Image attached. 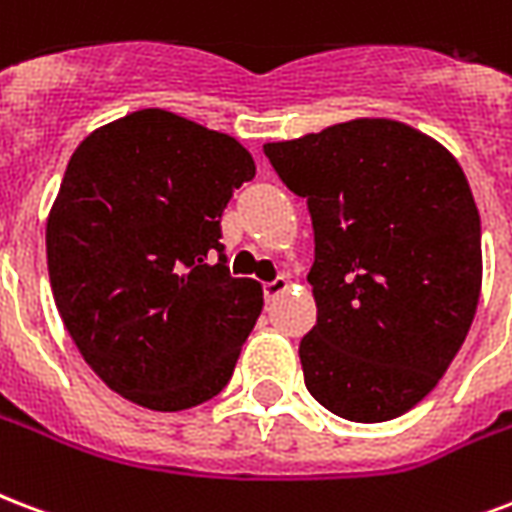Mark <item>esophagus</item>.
Wrapping results in <instances>:
<instances>
[{
	"label": "esophagus",
	"instance_id": "1",
	"mask_svg": "<svg viewBox=\"0 0 512 512\" xmlns=\"http://www.w3.org/2000/svg\"><path fill=\"white\" fill-rule=\"evenodd\" d=\"M287 287H290V284H287V279H284V276H279V279H273V282L263 284L265 303H273V300L279 298V295H282V292L287 290Z\"/></svg>",
	"mask_w": 512,
	"mask_h": 512
}]
</instances>
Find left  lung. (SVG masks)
I'll return each mask as SVG.
<instances>
[{
	"mask_svg": "<svg viewBox=\"0 0 512 512\" xmlns=\"http://www.w3.org/2000/svg\"><path fill=\"white\" fill-rule=\"evenodd\" d=\"M314 228L308 392L376 424L411 411L462 349L481 298V214L451 152L397 120L263 147Z\"/></svg>",
	"mask_w": 512,
	"mask_h": 512,
	"instance_id": "8db88e82",
	"label": "left lung"
}]
</instances>
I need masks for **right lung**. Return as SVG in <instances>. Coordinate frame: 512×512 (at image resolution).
I'll return each instance as SVG.
<instances>
[{"label": "right lung", "mask_w": 512, "mask_h": 512, "mask_svg": "<svg viewBox=\"0 0 512 512\" xmlns=\"http://www.w3.org/2000/svg\"><path fill=\"white\" fill-rule=\"evenodd\" d=\"M252 177L233 136L166 109L131 112L74 150L48 217L50 287L117 395L185 411L228 386L263 290L230 276L220 217Z\"/></svg>", "instance_id": "right-lung-1"}]
</instances>
